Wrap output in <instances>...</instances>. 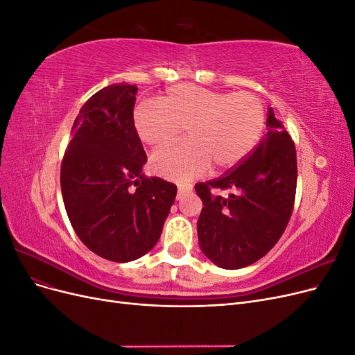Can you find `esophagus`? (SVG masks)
I'll return each instance as SVG.
<instances>
[{
  "instance_id": "1",
  "label": "esophagus",
  "mask_w": 355,
  "mask_h": 355,
  "mask_svg": "<svg viewBox=\"0 0 355 355\" xmlns=\"http://www.w3.org/2000/svg\"><path fill=\"white\" fill-rule=\"evenodd\" d=\"M191 191H192V185H188V184L178 185V200L182 198L184 196H187V194H189Z\"/></svg>"
}]
</instances>
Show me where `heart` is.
Returning <instances> with one entry per match:
<instances>
[{
  "instance_id": "1",
  "label": "heart",
  "mask_w": 355,
  "mask_h": 355,
  "mask_svg": "<svg viewBox=\"0 0 355 355\" xmlns=\"http://www.w3.org/2000/svg\"><path fill=\"white\" fill-rule=\"evenodd\" d=\"M266 121L263 102L249 92L225 93L196 84H178L159 98L133 111L135 132L142 142L163 148L185 128L188 141L158 151L154 173L176 182L237 166L261 141Z\"/></svg>"
}]
</instances>
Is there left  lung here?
<instances>
[{
	"instance_id": "8db88e82",
	"label": "left lung",
	"mask_w": 355,
	"mask_h": 355,
	"mask_svg": "<svg viewBox=\"0 0 355 355\" xmlns=\"http://www.w3.org/2000/svg\"><path fill=\"white\" fill-rule=\"evenodd\" d=\"M266 127L261 144L234 170L196 185L204 206L197 222L200 249L225 270L259 261L280 240L292 216L297 182L295 144L272 108L268 110Z\"/></svg>"
}]
</instances>
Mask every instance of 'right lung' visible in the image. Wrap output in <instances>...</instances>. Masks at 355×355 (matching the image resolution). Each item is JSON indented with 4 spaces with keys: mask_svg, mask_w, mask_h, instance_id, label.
Returning a JSON list of instances; mask_svg holds the SVG:
<instances>
[{
    "mask_svg": "<svg viewBox=\"0 0 355 355\" xmlns=\"http://www.w3.org/2000/svg\"><path fill=\"white\" fill-rule=\"evenodd\" d=\"M137 87L111 84L83 105L60 167V188L78 239L98 256L130 262L157 244L178 188L146 178L133 127Z\"/></svg>",
    "mask_w": 355,
    "mask_h": 355,
    "instance_id": "right-lung-1",
    "label": "right lung"
}]
</instances>
